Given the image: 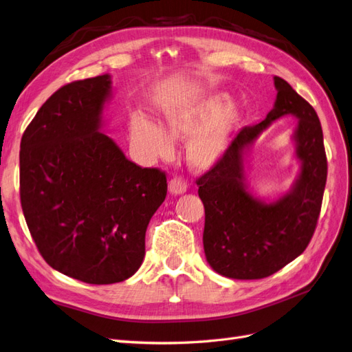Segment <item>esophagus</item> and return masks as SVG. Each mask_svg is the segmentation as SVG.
Here are the masks:
<instances>
[{
    "mask_svg": "<svg viewBox=\"0 0 352 352\" xmlns=\"http://www.w3.org/2000/svg\"><path fill=\"white\" fill-rule=\"evenodd\" d=\"M168 191L172 195H180L188 191V185L182 177H173L168 182Z\"/></svg>",
    "mask_w": 352,
    "mask_h": 352,
    "instance_id": "1",
    "label": "esophagus"
}]
</instances>
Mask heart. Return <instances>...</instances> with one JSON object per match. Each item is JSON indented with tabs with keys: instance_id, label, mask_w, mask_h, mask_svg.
<instances>
[{
	"instance_id": "heart-1",
	"label": "heart",
	"mask_w": 352,
	"mask_h": 352,
	"mask_svg": "<svg viewBox=\"0 0 352 352\" xmlns=\"http://www.w3.org/2000/svg\"><path fill=\"white\" fill-rule=\"evenodd\" d=\"M230 98L212 94L192 107L168 109L164 113V126L136 113L130 121L131 144L148 158H164L172 154L173 138H189L186 158L195 170H207L221 160L230 145L239 113L226 111ZM208 127L206 128L205 126Z\"/></svg>"
}]
</instances>
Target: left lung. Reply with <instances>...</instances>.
Here are the masks:
<instances>
[{"instance_id": "obj_1", "label": "left lung", "mask_w": 352, "mask_h": 352, "mask_svg": "<svg viewBox=\"0 0 352 352\" xmlns=\"http://www.w3.org/2000/svg\"><path fill=\"white\" fill-rule=\"evenodd\" d=\"M267 118L243 127L221 160L197 180L206 212L203 244L208 265L228 278L270 277L307 249L316 231L327 179V160L317 112L280 77ZM298 120L292 138L301 172L291 191L267 204L248 189L243 157L274 120Z\"/></svg>"}]
</instances>
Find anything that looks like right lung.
<instances>
[{"mask_svg": "<svg viewBox=\"0 0 352 352\" xmlns=\"http://www.w3.org/2000/svg\"><path fill=\"white\" fill-rule=\"evenodd\" d=\"M111 75L74 81L45 100L21 142V203L44 261L89 284L130 278L166 173L142 168L102 133Z\"/></svg>", "mask_w": 352, "mask_h": 352, "instance_id": "1", "label": "right lung"}]
</instances>
